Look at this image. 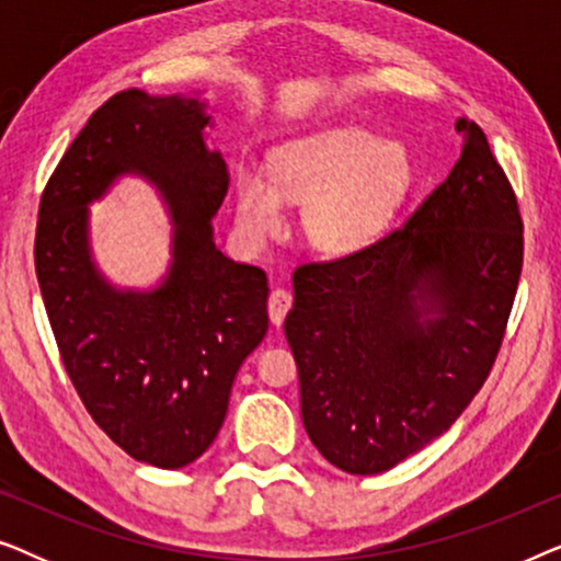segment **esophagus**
I'll return each instance as SVG.
<instances>
[{
	"instance_id": "obj_1",
	"label": "esophagus",
	"mask_w": 561,
	"mask_h": 561,
	"mask_svg": "<svg viewBox=\"0 0 561 561\" xmlns=\"http://www.w3.org/2000/svg\"><path fill=\"white\" fill-rule=\"evenodd\" d=\"M290 304H294V296H290V290H286V288H273L271 290V298H267V313H271V321L275 327L283 324V319H286Z\"/></svg>"
}]
</instances>
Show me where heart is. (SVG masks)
Listing matches in <instances>:
<instances>
[{"label": "heart", "mask_w": 561, "mask_h": 561, "mask_svg": "<svg viewBox=\"0 0 561 561\" xmlns=\"http://www.w3.org/2000/svg\"><path fill=\"white\" fill-rule=\"evenodd\" d=\"M411 188V160L396 142L365 129H327L283 145L271 181L242 168L234 181V219L252 244L280 232L283 202L301 204L306 242L327 257L370 248Z\"/></svg>", "instance_id": "heart-1"}]
</instances>
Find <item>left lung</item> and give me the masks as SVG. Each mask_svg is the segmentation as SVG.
<instances>
[{"mask_svg":"<svg viewBox=\"0 0 561 561\" xmlns=\"http://www.w3.org/2000/svg\"><path fill=\"white\" fill-rule=\"evenodd\" d=\"M401 229L294 273L286 340L301 419L324 459L386 472L455 424L490 375L524 265V221L488 137Z\"/></svg>","mask_w":561,"mask_h":561,"instance_id":"1","label":"left lung"}]
</instances>
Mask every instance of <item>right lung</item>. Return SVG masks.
Here are the masks:
<instances>
[{
    "label": "right lung",
    "instance_id": "1",
    "mask_svg": "<svg viewBox=\"0 0 561 561\" xmlns=\"http://www.w3.org/2000/svg\"><path fill=\"white\" fill-rule=\"evenodd\" d=\"M211 114L198 96L114 94L91 114L41 198L35 273L60 359L110 439L163 470L204 455L225 424L234 375L267 332V278L214 244L227 196ZM140 174L172 217V265L156 289H117L88 242V204Z\"/></svg>",
    "mask_w": 561,
    "mask_h": 561
}]
</instances>
